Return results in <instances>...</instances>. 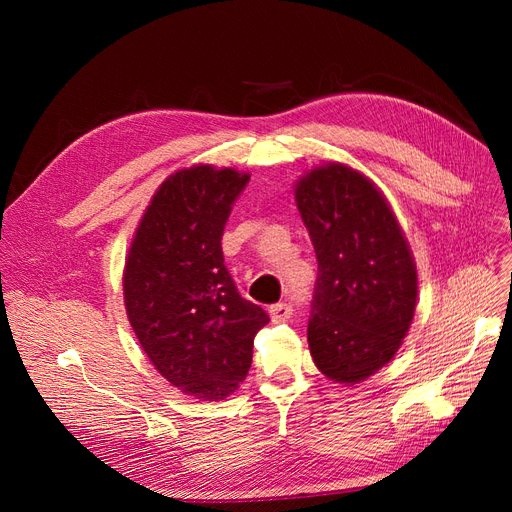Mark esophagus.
Wrapping results in <instances>:
<instances>
[{"mask_svg": "<svg viewBox=\"0 0 512 512\" xmlns=\"http://www.w3.org/2000/svg\"><path fill=\"white\" fill-rule=\"evenodd\" d=\"M270 315H272V321H276V324H280V321L290 319L292 307H290V303H276V305L270 307Z\"/></svg>", "mask_w": 512, "mask_h": 512, "instance_id": "34e87169", "label": "esophagus"}]
</instances>
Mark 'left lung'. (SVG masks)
<instances>
[{"mask_svg":"<svg viewBox=\"0 0 512 512\" xmlns=\"http://www.w3.org/2000/svg\"><path fill=\"white\" fill-rule=\"evenodd\" d=\"M294 199L317 255L309 351L326 378L353 386L382 369L411 328L415 259L380 188L353 168H313Z\"/></svg>","mask_w":512,"mask_h":512,"instance_id":"8db88e82","label":"left lung"}]
</instances>
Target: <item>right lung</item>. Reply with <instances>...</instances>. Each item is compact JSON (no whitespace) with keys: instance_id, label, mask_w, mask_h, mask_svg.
I'll return each instance as SVG.
<instances>
[{"instance_id":"obj_1","label":"right lung","mask_w":512,"mask_h":512,"mask_svg":"<svg viewBox=\"0 0 512 512\" xmlns=\"http://www.w3.org/2000/svg\"><path fill=\"white\" fill-rule=\"evenodd\" d=\"M249 178L203 164L168 176L124 265L126 315L145 355L172 386L203 400H224L247 378L253 338L270 321L240 297L222 253L232 203Z\"/></svg>"}]
</instances>
